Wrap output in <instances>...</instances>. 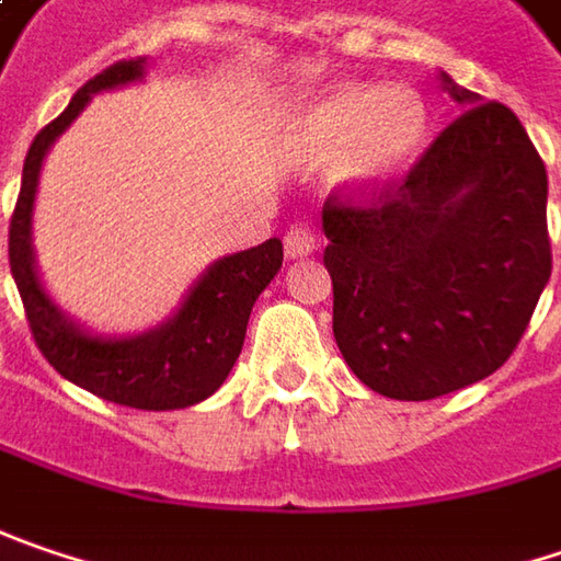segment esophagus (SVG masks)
<instances>
[{
	"label": "esophagus",
	"instance_id": "esophagus-1",
	"mask_svg": "<svg viewBox=\"0 0 561 561\" xmlns=\"http://www.w3.org/2000/svg\"><path fill=\"white\" fill-rule=\"evenodd\" d=\"M317 241H320V234L313 231L311 225H305V221H295L288 231H285V256H291V260H298V256H308L317 250Z\"/></svg>",
	"mask_w": 561,
	"mask_h": 561
}]
</instances>
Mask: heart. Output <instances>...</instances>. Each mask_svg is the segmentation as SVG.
<instances>
[{"instance_id": "b5f03b06", "label": "heart", "mask_w": 561, "mask_h": 561, "mask_svg": "<svg viewBox=\"0 0 561 561\" xmlns=\"http://www.w3.org/2000/svg\"><path fill=\"white\" fill-rule=\"evenodd\" d=\"M428 107L407 84L346 82L311 98L288 133L301 164H327L346 190H378L393 181L425 146Z\"/></svg>"}]
</instances>
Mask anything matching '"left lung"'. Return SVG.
Here are the masks:
<instances>
[{"label": "left lung", "instance_id": "8db88e82", "mask_svg": "<svg viewBox=\"0 0 561 561\" xmlns=\"http://www.w3.org/2000/svg\"><path fill=\"white\" fill-rule=\"evenodd\" d=\"M445 84L463 114L403 181L323 203L336 346L390 400L499 371L552 273L540 151L511 107Z\"/></svg>", "mask_w": 561, "mask_h": 561}]
</instances>
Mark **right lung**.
Here are the masks:
<instances>
[{"label": "right lung", "mask_w": 561, "mask_h": 561, "mask_svg": "<svg viewBox=\"0 0 561 561\" xmlns=\"http://www.w3.org/2000/svg\"><path fill=\"white\" fill-rule=\"evenodd\" d=\"M142 69H146L142 56L107 66L101 76L84 82L69 101V107L37 133L24 158L21 193L9 225V266L15 276L18 295L24 301L31 336L62 378L119 407L183 410L213 397L225 383L228 371L234 368L244 346L250 308L279 273V238H270L260 248L218 260L193 285L183 308L168 323L129 340L91 336L56 311V305H50L34 273V250H31V209H34L37 178L47 149L82 114L91 94L136 82L142 79Z\"/></svg>", "instance_id": "1"}]
</instances>
